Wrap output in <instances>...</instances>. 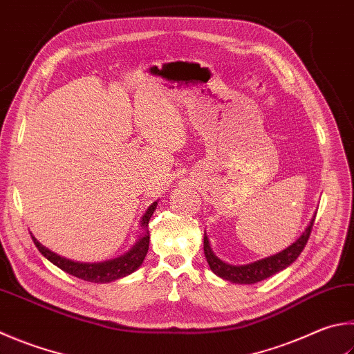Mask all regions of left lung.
I'll return each mask as SVG.
<instances>
[{
	"mask_svg": "<svg viewBox=\"0 0 354 354\" xmlns=\"http://www.w3.org/2000/svg\"><path fill=\"white\" fill-rule=\"evenodd\" d=\"M314 220H316V215L311 218L310 224H308L306 229L301 232L299 239L292 244H289L286 249L280 250V252L274 255L265 257V259L261 260L248 263V265H229V263L218 259L216 254L212 250L207 234L204 232L205 260H207L212 272L218 275V277H221L223 280L232 281V283H239V285L257 283V281H261L268 277H271L274 274L283 271V269H286L291 263L297 260V257L301 254V250H304L308 239H310Z\"/></svg>",
	"mask_w": 354,
	"mask_h": 354,
	"instance_id": "obj_1",
	"label": "left lung"
}]
</instances>
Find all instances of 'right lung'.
Masks as SVG:
<instances>
[{
    "mask_svg": "<svg viewBox=\"0 0 354 354\" xmlns=\"http://www.w3.org/2000/svg\"><path fill=\"white\" fill-rule=\"evenodd\" d=\"M158 207V201L150 204V207L145 210V214L140 218L139 227H140V235L133 244L131 249L125 252L124 255L118 257V259L105 260V261H97V263H82V261H74L69 260L66 257H62L59 254L53 252V250L48 249L46 246L38 241L34 235H32V240H34L37 249L40 250L43 257L60 268L62 271H65L71 275H74L77 279H82L85 281H93V283H110V281L119 280L122 277H127V275L133 274L136 269L142 265L147 252H149V244H150V232H149V221L153 215V212Z\"/></svg>",
    "mask_w": 354,
    "mask_h": 354,
    "instance_id": "1",
    "label": "right lung"
}]
</instances>
